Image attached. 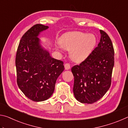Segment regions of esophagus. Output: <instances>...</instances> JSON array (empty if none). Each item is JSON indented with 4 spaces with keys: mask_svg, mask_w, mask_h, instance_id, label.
Instances as JSON below:
<instances>
[{
    "mask_svg": "<svg viewBox=\"0 0 128 128\" xmlns=\"http://www.w3.org/2000/svg\"><path fill=\"white\" fill-rule=\"evenodd\" d=\"M64 67L66 70H68V69L70 68V65L69 63H66L64 64Z\"/></svg>",
    "mask_w": 128,
    "mask_h": 128,
    "instance_id": "34e87169",
    "label": "esophagus"
}]
</instances>
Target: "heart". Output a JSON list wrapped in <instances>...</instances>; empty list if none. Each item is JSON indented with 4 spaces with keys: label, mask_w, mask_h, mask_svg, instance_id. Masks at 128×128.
<instances>
[{
    "label": "heart",
    "mask_w": 128,
    "mask_h": 128,
    "mask_svg": "<svg viewBox=\"0 0 128 128\" xmlns=\"http://www.w3.org/2000/svg\"><path fill=\"white\" fill-rule=\"evenodd\" d=\"M96 43V39L94 34L80 32H69L64 34L60 38L59 43L61 46L57 47V49L60 50L62 47L70 51L71 59L78 62L88 57Z\"/></svg>",
    "instance_id": "1"
}]
</instances>
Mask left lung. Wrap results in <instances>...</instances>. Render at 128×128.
I'll use <instances>...</instances> for the list:
<instances>
[{"mask_svg":"<svg viewBox=\"0 0 128 128\" xmlns=\"http://www.w3.org/2000/svg\"><path fill=\"white\" fill-rule=\"evenodd\" d=\"M100 32L98 46L80 65L71 69L74 76L73 93L76 99L82 103L96 102L111 86L114 48L108 34L102 30Z\"/></svg>","mask_w":128,"mask_h":128,"instance_id":"1","label":"left lung"}]
</instances>
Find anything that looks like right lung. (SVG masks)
I'll list each match as a JSON object with an SVG mask.
<instances>
[{"label":"right lung","instance_id":"1","mask_svg":"<svg viewBox=\"0 0 128 128\" xmlns=\"http://www.w3.org/2000/svg\"><path fill=\"white\" fill-rule=\"evenodd\" d=\"M48 28L40 24L33 25L21 37L16 52L17 85L34 102L50 98L56 80L64 70L63 62L51 58L40 45L38 36Z\"/></svg>","mask_w":128,"mask_h":128}]
</instances>
